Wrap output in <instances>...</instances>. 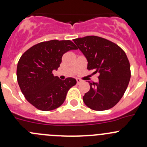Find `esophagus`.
Listing matches in <instances>:
<instances>
[{"mask_svg":"<svg viewBox=\"0 0 147 147\" xmlns=\"http://www.w3.org/2000/svg\"><path fill=\"white\" fill-rule=\"evenodd\" d=\"M76 80H77V84H80L81 82H83V80H80V79H77Z\"/></svg>","mask_w":147,"mask_h":147,"instance_id":"obj_1","label":"esophagus"}]
</instances>
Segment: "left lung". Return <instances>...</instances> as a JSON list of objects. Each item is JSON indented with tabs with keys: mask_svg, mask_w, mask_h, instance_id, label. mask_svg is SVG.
<instances>
[{
	"mask_svg": "<svg viewBox=\"0 0 147 147\" xmlns=\"http://www.w3.org/2000/svg\"><path fill=\"white\" fill-rule=\"evenodd\" d=\"M74 42L88 61L87 69L99 74L98 82H90L83 96L84 104L95 111L111 109L124 95L131 78L130 64L124 50L110 40L90 35Z\"/></svg>",
	"mask_w": 147,
	"mask_h": 147,
	"instance_id": "1",
	"label": "left lung"
}]
</instances>
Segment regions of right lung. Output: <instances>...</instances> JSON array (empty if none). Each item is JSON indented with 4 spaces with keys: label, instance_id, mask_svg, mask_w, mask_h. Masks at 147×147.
I'll list each match as a JSON object with an SVG mask.
<instances>
[{
    "label": "right lung",
    "instance_id": "1",
    "mask_svg": "<svg viewBox=\"0 0 147 147\" xmlns=\"http://www.w3.org/2000/svg\"><path fill=\"white\" fill-rule=\"evenodd\" d=\"M78 47L70 40L45 41L32 46L19 60L17 80L28 102L42 111H50L61 106L68 90L75 85L76 80L67 78L62 80L54 76L62 57Z\"/></svg>",
    "mask_w": 147,
    "mask_h": 147
}]
</instances>
